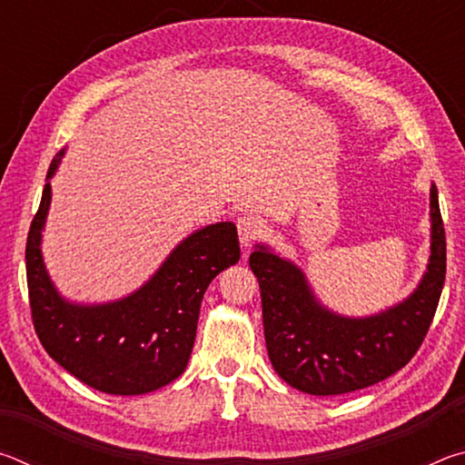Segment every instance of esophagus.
I'll return each instance as SVG.
<instances>
[{"mask_svg": "<svg viewBox=\"0 0 465 465\" xmlns=\"http://www.w3.org/2000/svg\"><path fill=\"white\" fill-rule=\"evenodd\" d=\"M264 232V222L254 213H246L238 219V233L240 243L243 248H248L252 242L258 240Z\"/></svg>", "mask_w": 465, "mask_h": 465, "instance_id": "1", "label": "esophagus"}]
</instances>
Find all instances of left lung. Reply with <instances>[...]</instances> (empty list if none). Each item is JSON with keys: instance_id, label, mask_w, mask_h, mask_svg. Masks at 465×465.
I'll list each match as a JSON object with an SVG mask.
<instances>
[{"instance_id": "left-lung-1", "label": "left lung", "mask_w": 465, "mask_h": 465, "mask_svg": "<svg viewBox=\"0 0 465 465\" xmlns=\"http://www.w3.org/2000/svg\"><path fill=\"white\" fill-rule=\"evenodd\" d=\"M445 230L437 186L430 184V254L422 279L404 302L373 316L328 310L308 277L264 243L250 254L262 297L266 351L291 388L338 396L369 388L400 371L419 351L445 282Z\"/></svg>"}]
</instances>
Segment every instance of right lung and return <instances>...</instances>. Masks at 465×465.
<instances>
[{"label":"right lung","instance_id":"1","mask_svg":"<svg viewBox=\"0 0 465 465\" xmlns=\"http://www.w3.org/2000/svg\"><path fill=\"white\" fill-rule=\"evenodd\" d=\"M65 149L51 162L41 207L26 242V279L35 330L45 351L90 388L141 396L184 373L191 359L201 302L209 282L240 261L232 222L193 232L131 295L106 303L63 297L43 261V230L51 207V178Z\"/></svg>","mask_w":465,"mask_h":465}]
</instances>
